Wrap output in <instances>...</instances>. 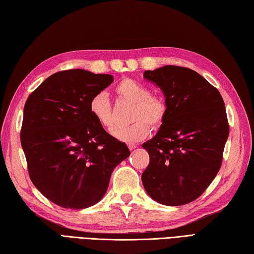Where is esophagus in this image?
<instances>
[{
  "label": "esophagus",
  "instance_id": "34e87169",
  "mask_svg": "<svg viewBox=\"0 0 254 254\" xmlns=\"http://www.w3.org/2000/svg\"><path fill=\"white\" fill-rule=\"evenodd\" d=\"M127 147H128L129 150H133V149L136 148V145L133 144V143H128V144H127Z\"/></svg>",
  "mask_w": 254,
  "mask_h": 254
}]
</instances>
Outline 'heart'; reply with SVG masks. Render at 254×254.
Wrapping results in <instances>:
<instances>
[{
  "label": "heart",
  "instance_id": "obj_1",
  "mask_svg": "<svg viewBox=\"0 0 254 254\" xmlns=\"http://www.w3.org/2000/svg\"><path fill=\"white\" fill-rule=\"evenodd\" d=\"M118 95L134 104L131 119L132 125L115 128L113 135L119 140L134 143L144 139L149 133V127H158L162 125L167 116V104L161 97L151 95L146 85L132 79L122 80L116 87ZM88 109L92 117L100 126L110 129L115 121L111 111L110 100L105 92L93 95Z\"/></svg>",
  "mask_w": 254,
  "mask_h": 254
}]
</instances>
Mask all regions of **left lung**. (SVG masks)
I'll use <instances>...</instances> for the list:
<instances>
[{"label":"left lung","mask_w":254,"mask_h":254,"mask_svg":"<svg viewBox=\"0 0 254 254\" xmlns=\"http://www.w3.org/2000/svg\"><path fill=\"white\" fill-rule=\"evenodd\" d=\"M144 78L160 87L168 110L157 134L143 144L150 161L141 182L159 203H190L221 168L229 133L224 100L202 75L185 67L146 70Z\"/></svg>","instance_id":"obj_1"}]
</instances>
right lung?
Listing matches in <instances>:
<instances>
[{"instance_id": "add662e5", "label": "right lung", "mask_w": 254, "mask_h": 254, "mask_svg": "<svg viewBox=\"0 0 254 254\" xmlns=\"http://www.w3.org/2000/svg\"><path fill=\"white\" fill-rule=\"evenodd\" d=\"M113 82L111 74L64 70L43 81L25 104L20 140L29 175L60 207L80 210L97 203L114 169L131 154L88 109L92 96Z\"/></svg>"}]
</instances>
